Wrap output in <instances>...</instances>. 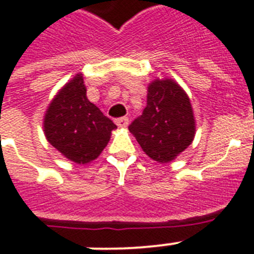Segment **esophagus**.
<instances>
[{
  "mask_svg": "<svg viewBox=\"0 0 254 254\" xmlns=\"http://www.w3.org/2000/svg\"><path fill=\"white\" fill-rule=\"evenodd\" d=\"M115 123H116V125L119 127H127V124H129V120H127V117H120Z\"/></svg>",
  "mask_w": 254,
  "mask_h": 254,
  "instance_id": "1",
  "label": "esophagus"
}]
</instances>
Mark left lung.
I'll use <instances>...</instances> for the list:
<instances>
[{
	"label": "left lung",
	"instance_id": "1",
	"mask_svg": "<svg viewBox=\"0 0 254 254\" xmlns=\"http://www.w3.org/2000/svg\"><path fill=\"white\" fill-rule=\"evenodd\" d=\"M129 130L146 155L158 163L175 160L195 135L190 99L172 78H156L148 83L147 106Z\"/></svg>",
	"mask_w": 254,
	"mask_h": 254
}]
</instances>
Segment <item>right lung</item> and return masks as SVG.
Here are the masks:
<instances>
[{
	"label": "right lung",
	"instance_id": "add662e5",
	"mask_svg": "<svg viewBox=\"0 0 254 254\" xmlns=\"http://www.w3.org/2000/svg\"><path fill=\"white\" fill-rule=\"evenodd\" d=\"M82 73L60 88L44 113L47 141L70 162L87 164L108 145L116 125L86 96Z\"/></svg>",
	"mask_w": 254,
	"mask_h": 254
}]
</instances>
